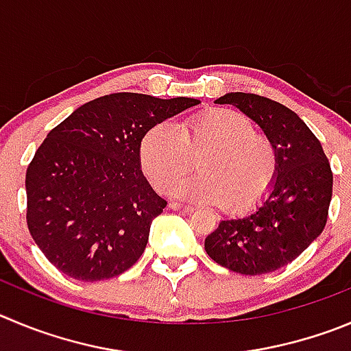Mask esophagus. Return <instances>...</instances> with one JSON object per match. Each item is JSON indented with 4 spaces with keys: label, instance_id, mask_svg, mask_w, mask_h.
<instances>
[{
    "label": "esophagus",
    "instance_id": "obj_1",
    "mask_svg": "<svg viewBox=\"0 0 351 351\" xmlns=\"http://www.w3.org/2000/svg\"><path fill=\"white\" fill-rule=\"evenodd\" d=\"M169 208H171L173 211H183V213H192V211H194V208H192V206L182 204V202H169Z\"/></svg>",
    "mask_w": 351,
    "mask_h": 351
}]
</instances>
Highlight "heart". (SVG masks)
<instances>
[{
    "label": "heart",
    "mask_w": 351,
    "mask_h": 351,
    "mask_svg": "<svg viewBox=\"0 0 351 351\" xmlns=\"http://www.w3.org/2000/svg\"><path fill=\"white\" fill-rule=\"evenodd\" d=\"M197 158L195 176L173 186L180 199L221 204L227 211L254 208L271 191L279 173L275 143L254 123L232 109H208L182 121L157 123L140 140V166L157 191H168Z\"/></svg>",
    "instance_id": "heart-1"
}]
</instances>
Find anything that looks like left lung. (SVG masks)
Instances as JSON below:
<instances>
[{"instance_id":"left-lung-1","label":"left lung","mask_w":351,"mask_h":351,"mask_svg":"<svg viewBox=\"0 0 351 351\" xmlns=\"http://www.w3.org/2000/svg\"><path fill=\"white\" fill-rule=\"evenodd\" d=\"M279 152V173L268 197L239 218H225L206 237L211 260L242 275L279 270L296 260L320 234L332 197V171L319 138L296 112L254 93H227Z\"/></svg>"}]
</instances>
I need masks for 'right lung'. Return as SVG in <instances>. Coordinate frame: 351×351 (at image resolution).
<instances>
[{"mask_svg": "<svg viewBox=\"0 0 351 351\" xmlns=\"http://www.w3.org/2000/svg\"><path fill=\"white\" fill-rule=\"evenodd\" d=\"M197 104L110 93L77 107L48 133L25 173V218L53 267L97 282L138 261L150 223L168 204L143 176L140 140L154 124Z\"/></svg>", "mask_w": 351, "mask_h": 351, "instance_id": "1", "label": "right lung"}]
</instances>
